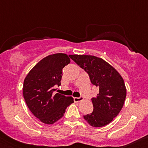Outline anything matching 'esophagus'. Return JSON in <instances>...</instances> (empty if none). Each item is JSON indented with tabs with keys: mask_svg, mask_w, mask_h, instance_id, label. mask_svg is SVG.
<instances>
[{
	"mask_svg": "<svg viewBox=\"0 0 148 148\" xmlns=\"http://www.w3.org/2000/svg\"><path fill=\"white\" fill-rule=\"evenodd\" d=\"M74 100L75 102H79L83 100L82 97H74Z\"/></svg>",
	"mask_w": 148,
	"mask_h": 148,
	"instance_id": "obj_1",
	"label": "esophagus"
}]
</instances>
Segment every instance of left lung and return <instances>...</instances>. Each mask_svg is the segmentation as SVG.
I'll use <instances>...</instances> for the list:
<instances>
[{
    "label": "left lung",
    "instance_id": "obj_1",
    "mask_svg": "<svg viewBox=\"0 0 148 148\" xmlns=\"http://www.w3.org/2000/svg\"><path fill=\"white\" fill-rule=\"evenodd\" d=\"M69 57L88 73L91 82L99 87V94L92 99L93 112L84 118L95 127L108 125L120 113L125 103L127 89L123 79L102 58L78 54Z\"/></svg>",
    "mask_w": 148,
    "mask_h": 148
}]
</instances>
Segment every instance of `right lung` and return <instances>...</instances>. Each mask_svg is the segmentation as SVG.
Instances as JSON below:
<instances>
[{"label":"right lung","mask_w":148,"mask_h":148,"mask_svg":"<svg viewBox=\"0 0 148 148\" xmlns=\"http://www.w3.org/2000/svg\"><path fill=\"white\" fill-rule=\"evenodd\" d=\"M70 63L68 55H49L28 72L23 82V95L30 111L43 123L51 125L62 118L72 97L55 94V85L61 84L62 69Z\"/></svg>","instance_id":"right-lung-1"}]
</instances>
